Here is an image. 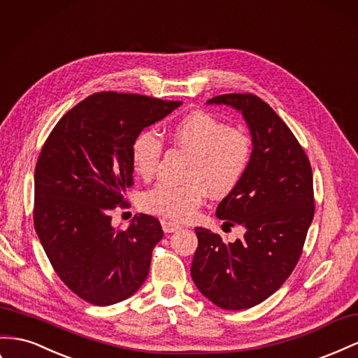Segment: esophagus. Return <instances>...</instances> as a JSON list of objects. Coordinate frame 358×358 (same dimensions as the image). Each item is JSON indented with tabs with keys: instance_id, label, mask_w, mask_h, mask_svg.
Returning a JSON list of instances; mask_svg holds the SVG:
<instances>
[{
	"instance_id": "obj_1",
	"label": "esophagus",
	"mask_w": 358,
	"mask_h": 358,
	"mask_svg": "<svg viewBox=\"0 0 358 358\" xmlns=\"http://www.w3.org/2000/svg\"><path fill=\"white\" fill-rule=\"evenodd\" d=\"M161 224H162L164 234H171V231H176L182 227L179 223H175V221H167V220H164Z\"/></svg>"
}]
</instances>
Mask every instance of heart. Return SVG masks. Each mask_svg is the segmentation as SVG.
<instances>
[{"mask_svg":"<svg viewBox=\"0 0 358 358\" xmlns=\"http://www.w3.org/2000/svg\"><path fill=\"white\" fill-rule=\"evenodd\" d=\"M176 146L192 153L187 173L188 183H158L143 197V208L170 220H187L200 208L206 189L223 197L234 191L250 167L253 144L243 129L229 128L208 113L183 115L169 131ZM162 153V141L152 131H143L131 146V164L143 179L155 175Z\"/></svg>","mask_w":358,"mask_h":358,"instance_id":"1","label":"heart"}]
</instances>
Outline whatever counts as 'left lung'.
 <instances>
[{
	"label": "left lung",
	"mask_w": 358,
	"mask_h": 358,
	"mask_svg": "<svg viewBox=\"0 0 358 358\" xmlns=\"http://www.w3.org/2000/svg\"><path fill=\"white\" fill-rule=\"evenodd\" d=\"M206 103L243 114L253 155L244 179L215 212L227 224L243 226L244 238L224 243L197 227L191 277L210 303L243 310L273 295L301 256L315 214L312 167L291 129L257 96L230 93Z\"/></svg>",
	"instance_id": "8db88e82"
}]
</instances>
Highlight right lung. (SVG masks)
<instances>
[{
    "label": "right lung",
    "mask_w": 358,
    "mask_h": 358,
    "mask_svg": "<svg viewBox=\"0 0 358 358\" xmlns=\"http://www.w3.org/2000/svg\"><path fill=\"white\" fill-rule=\"evenodd\" d=\"M182 102L94 93L66 113L43 144L34 171V229L63 283L94 306L129 298L148 278L159 221L135 215L111 224L132 185L131 146Z\"/></svg>",
    "instance_id": "right-lung-1"
}]
</instances>
